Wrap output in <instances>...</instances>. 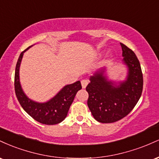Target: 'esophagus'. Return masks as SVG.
<instances>
[{
	"label": "esophagus",
	"mask_w": 159,
	"mask_h": 159,
	"mask_svg": "<svg viewBox=\"0 0 159 159\" xmlns=\"http://www.w3.org/2000/svg\"><path fill=\"white\" fill-rule=\"evenodd\" d=\"M87 84H88V81H87V80H82L81 86L83 88H86V87H87Z\"/></svg>",
	"instance_id": "esophagus-1"
}]
</instances>
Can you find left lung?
<instances>
[{"label":"left lung","mask_w":159,"mask_h":159,"mask_svg":"<svg viewBox=\"0 0 159 159\" xmlns=\"http://www.w3.org/2000/svg\"><path fill=\"white\" fill-rule=\"evenodd\" d=\"M121 44L127 75L123 81L109 79L107 67L99 69L90 77L86 87L89 94L87 105L95 120L111 123L123 119L132 111L141 96L143 74L140 62L132 50Z\"/></svg>","instance_id":"8db88e82"}]
</instances>
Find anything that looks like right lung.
<instances>
[{
    "mask_svg": "<svg viewBox=\"0 0 159 159\" xmlns=\"http://www.w3.org/2000/svg\"><path fill=\"white\" fill-rule=\"evenodd\" d=\"M31 46L25 49L18 59L15 72V91L16 97L23 109L34 120L45 125H55L66 117L70 105L78 90L81 89V81L64 86L54 97L45 102H38L30 99L25 93L20 83L19 69L24 53Z\"/></svg>",
    "mask_w": 159,
    "mask_h": 159,
    "instance_id": "right-lung-1",
    "label": "right lung"
}]
</instances>
